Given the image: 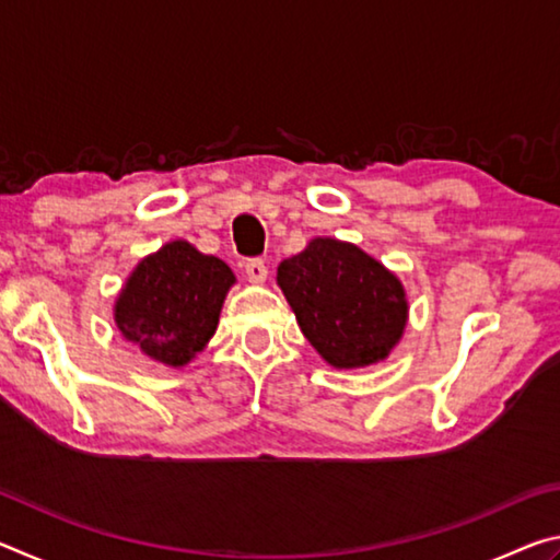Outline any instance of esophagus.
Returning <instances> with one entry per match:
<instances>
[{"label": "esophagus", "mask_w": 560, "mask_h": 560, "mask_svg": "<svg viewBox=\"0 0 560 560\" xmlns=\"http://www.w3.org/2000/svg\"><path fill=\"white\" fill-rule=\"evenodd\" d=\"M244 271H246V277H249L254 283H264V281H267V273H269L267 264H264V259H259V257L246 259L244 261Z\"/></svg>", "instance_id": "34e87169"}]
</instances>
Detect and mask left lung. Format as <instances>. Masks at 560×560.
<instances>
[{"instance_id":"1","label":"left lung","mask_w":560,"mask_h":560,"mask_svg":"<svg viewBox=\"0 0 560 560\" xmlns=\"http://www.w3.org/2000/svg\"><path fill=\"white\" fill-rule=\"evenodd\" d=\"M277 281L303 336L334 368L377 363L402 336V283L355 244L318 236L279 264Z\"/></svg>"}]
</instances>
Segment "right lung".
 I'll list each match as a JSON object with an SVG mask.
<instances>
[{
	"label": "right lung",
	"mask_w": 560,
	"mask_h": 560,
	"mask_svg": "<svg viewBox=\"0 0 560 560\" xmlns=\"http://www.w3.org/2000/svg\"><path fill=\"white\" fill-rule=\"evenodd\" d=\"M232 283L222 259L170 242L130 273L116 301V324L145 355L179 368L212 338Z\"/></svg>",
	"instance_id": "1"
}]
</instances>
